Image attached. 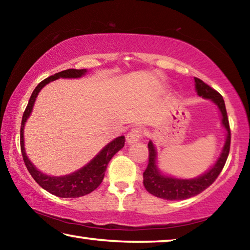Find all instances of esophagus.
<instances>
[{
	"label": "esophagus",
	"instance_id": "obj_1",
	"mask_svg": "<svg viewBox=\"0 0 250 250\" xmlns=\"http://www.w3.org/2000/svg\"><path fill=\"white\" fill-rule=\"evenodd\" d=\"M141 137H142L141 129L133 128V129L130 130V132L128 134H126L125 140H126V143H128V145H132V143H135V142H138L139 140H140Z\"/></svg>",
	"mask_w": 250,
	"mask_h": 250
}]
</instances>
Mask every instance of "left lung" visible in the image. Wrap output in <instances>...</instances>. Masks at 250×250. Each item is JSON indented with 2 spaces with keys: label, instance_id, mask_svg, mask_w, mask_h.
I'll return each instance as SVG.
<instances>
[{
  "label": "left lung",
  "instance_id": "obj_1",
  "mask_svg": "<svg viewBox=\"0 0 250 250\" xmlns=\"http://www.w3.org/2000/svg\"><path fill=\"white\" fill-rule=\"evenodd\" d=\"M194 82H195V90L197 95L204 99H209L221 112L222 126L226 131L225 143H224L222 152L217 158L216 162L210 167V168L197 177L180 179V177L167 175L160 170L158 167V152H156V147L153 145V142L150 140L147 143L149 164H147L146 170L143 173V184H145L146 189L150 194L156 197L163 198V200L182 201L202 193L217 179L219 173L222 172L224 166H225L228 153H229L230 129L223 97L216 90L210 88L208 84H206L203 80L195 77Z\"/></svg>",
  "mask_w": 250,
  "mask_h": 250
}]
</instances>
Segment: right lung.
<instances>
[{
    "mask_svg": "<svg viewBox=\"0 0 250 250\" xmlns=\"http://www.w3.org/2000/svg\"><path fill=\"white\" fill-rule=\"evenodd\" d=\"M87 73V69H67L44 79L34 89L27 104V107L23 113L22 125H21V151H22L25 166H26L28 172L31 173L33 179L37 182V184L50 194L58 197H80L95 191L104 180V172L107 170L109 161L112 159V156L118 151H120L125 146V135H121V137H118L115 140L109 142L107 146H104L99 153L94 159L90 160V162L87 163L86 166L80 167L77 171L69 173V174L61 176L45 174V173L40 171L39 168L34 166L31 160L28 159L24 146V126L29 116H31L34 104H35V100L40 91L43 89L46 84L56 79L82 78Z\"/></svg>",
    "mask_w": 250,
    "mask_h": 250,
    "instance_id": "right-lung-1",
    "label": "right lung"
}]
</instances>
